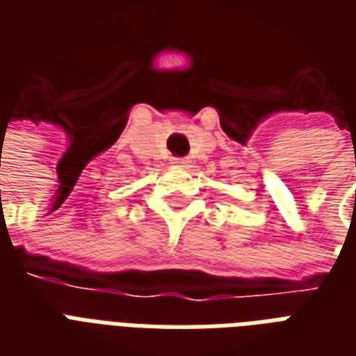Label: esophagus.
<instances>
[{"label":"esophagus","mask_w":356,"mask_h":356,"mask_svg":"<svg viewBox=\"0 0 356 356\" xmlns=\"http://www.w3.org/2000/svg\"><path fill=\"white\" fill-rule=\"evenodd\" d=\"M173 165H177V168H186V165H188V160H185V158H175V160H173Z\"/></svg>","instance_id":"obj_1"}]
</instances>
